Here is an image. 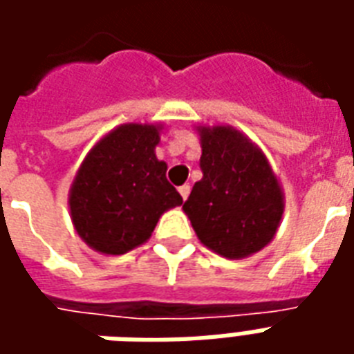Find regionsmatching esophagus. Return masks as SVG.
Instances as JSON below:
<instances>
[{
	"label": "esophagus",
	"mask_w": 354,
	"mask_h": 354,
	"mask_svg": "<svg viewBox=\"0 0 354 354\" xmlns=\"http://www.w3.org/2000/svg\"><path fill=\"white\" fill-rule=\"evenodd\" d=\"M178 192L182 195V199L185 201L189 197V193H192V187H189V185H182V187H178Z\"/></svg>",
	"instance_id": "1"
}]
</instances>
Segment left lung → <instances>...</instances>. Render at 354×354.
<instances>
[{
  "label": "left lung",
  "mask_w": 354,
  "mask_h": 354,
  "mask_svg": "<svg viewBox=\"0 0 354 354\" xmlns=\"http://www.w3.org/2000/svg\"><path fill=\"white\" fill-rule=\"evenodd\" d=\"M201 182L184 212L203 245L227 260L266 248L281 225L284 193L258 144L230 124H197Z\"/></svg>",
  "instance_id": "obj_1"
}]
</instances>
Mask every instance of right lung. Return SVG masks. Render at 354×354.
<instances>
[{"instance_id": "obj_1", "label": "right lung", "mask_w": 354, "mask_h": 354, "mask_svg": "<svg viewBox=\"0 0 354 354\" xmlns=\"http://www.w3.org/2000/svg\"><path fill=\"white\" fill-rule=\"evenodd\" d=\"M162 123H124L94 144L75 172L68 207L93 250L119 256L144 245L167 210L182 205L155 147Z\"/></svg>"}]
</instances>
